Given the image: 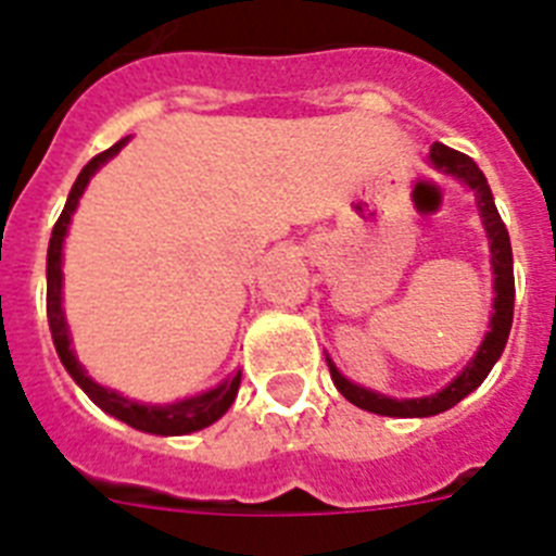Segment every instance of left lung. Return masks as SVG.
I'll return each mask as SVG.
<instances>
[{
	"label": "left lung",
	"mask_w": 556,
	"mask_h": 556,
	"mask_svg": "<svg viewBox=\"0 0 556 556\" xmlns=\"http://www.w3.org/2000/svg\"><path fill=\"white\" fill-rule=\"evenodd\" d=\"M431 164L437 169L448 172L462 178L470 189L476 191V200H479L481 219H484V230H488L490 239V262H493V275H495V303H493V320H490V331L481 342V348L476 351L473 362H470L459 376L445 387L443 392L429 397H412V401H395V397L378 395V392L365 390V387L351 384L337 367L331 365L328 358V370H331L333 384L342 395L351 401L358 409H367L372 415H387V417H429L440 415V412L456 406L465 395L476 390V387L488 378V372L493 370V365L498 362V356L504 353V345L509 339V328H513V308H515V275H513V244H509L507 225L501 219L498 208H495L493 191H490L488 178L481 175V169L476 166L473 159H468L465 152L451 150V147L434 141L431 147Z\"/></svg>",
	"instance_id": "8db88e82"
}]
</instances>
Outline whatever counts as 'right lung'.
I'll return each instance as SVG.
<instances>
[{"label":"right lung","mask_w":556,"mask_h":556,"mask_svg":"<svg viewBox=\"0 0 556 556\" xmlns=\"http://www.w3.org/2000/svg\"><path fill=\"white\" fill-rule=\"evenodd\" d=\"M127 144V139L116 141L113 147H108L105 152L94 155V159L88 161L83 166V172L77 175L75 186L68 191V200L63 205L61 217H58L55 228H52V239H49V250H47V317H49V331H52V342H55V351L61 356L63 367L68 370V376L75 378L77 384L83 387L91 401L100 406L102 412L108 415L119 417L122 424L132 426V429L139 431H150V434H191V431H200L205 426H211L214 420L225 415L233 404L236 392H239V381H242V372H233L230 378H225L223 384L217 390L203 392L198 397H189V401H180V404L172 406H144L136 404V401H127V397L116 395L113 390H105L97 381L86 376V370L80 367V362L72 353V339H68V328L66 320H63V308H61V287H63V273H61V250H63V236H66L68 223H72V214L77 208V200H80L83 189L88 186L91 175L105 164L108 159H113L122 147Z\"/></svg>","instance_id":"1"}]
</instances>
